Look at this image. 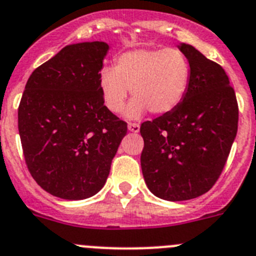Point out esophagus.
I'll return each mask as SVG.
<instances>
[{
  "mask_svg": "<svg viewBox=\"0 0 256 256\" xmlns=\"http://www.w3.org/2000/svg\"><path fill=\"white\" fill-rule=\"evenodd\" d=\"M128 130L132 133L140 132V124L137 123H128Z\"/></svg>",
  "mask_w": 256,
  "mask_h": 256,
  "instance_id": "esophagus-1",
  "label": "esophagus"
}]
</instances>
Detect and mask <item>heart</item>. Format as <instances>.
Wrapping results in <instances>:
<instances>
[{
    "label": "heart",
    "instance_id": "obj_1",
    "mask_svg": "<svg viewBox=\"0 0 256 256\" xmlns=\"http://www.w3.org/2000/svg\"><path fill=\"white\" fill-rule=\"evenodd\" d=\"M192 77L190 62L176 48H138L116 58L114 68L100 71L102 100L112 112H123L132 90L134 96L126 110L128 119H140L148 110L170 112L182 102Z\"/></svg>",
    "mask_w": 256,
    "mask_h": 256
}]
</instances>
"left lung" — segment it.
I'll list each match as a JSON object with an SVG mask.
<instances>
[{"instance_id": "1", "label": "left lung", "mask_w": 256, "mask_h": 256, "mask_svg": "<svg viewBox=\"0 0 256 256\" xmlns=\"http://www.w3.org/2000/svg\"><path fill=\"white\" fill-rule=\"evenodd\" d=\"M192 77L172 112L140 126V168L147 188L164 200L207 193L221 175L238 133V108L228 76L190 44L178 46Z\"/></svg>"}]
</instances>
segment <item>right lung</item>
Masks as SVG:
<instances>
[{"instance_id": "right-lung-1", "label": "right lung", "mask_w": 256, "mask_h": 256, "mask_svg": "<svg viewBox=\"0 0 256 256\" xmlns=\"http://www.w3.org/2000/svg\"><path fill=\"white\" fill-rule=\"evenodd\" d=\"M105 42L66 46L29 77L18 105L25 161L52 196L81 200L105 185L126 123L104 105Z\"/></svg>"}]
</instances>
